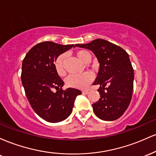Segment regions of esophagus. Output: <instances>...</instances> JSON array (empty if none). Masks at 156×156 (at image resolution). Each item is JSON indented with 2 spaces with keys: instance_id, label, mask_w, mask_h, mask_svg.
I'll return each mask as SVG.
<instances>
[{
  "instance_id": "esophagus-1",
  "label": "esophagus",
  "mask_w": 156,
  "mask_h": 156,
  "mask_svg": "<svg viewBox=\"0 0 156 156\" xmlns=\"http://www.w3.org/2000/svg\"><path fill=\"white\" fill-rule=\"evenodd\" d=\"M83 93V94H89V91L88 90H83V92H82Z\"/></svg>"
}]
</instances>
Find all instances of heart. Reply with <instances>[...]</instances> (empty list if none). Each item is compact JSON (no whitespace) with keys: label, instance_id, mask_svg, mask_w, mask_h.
<instances>
[{"label":"heart","instance_id":"obj_1","mask_svg":"<svg viewBox=\"0 0 156 156\" xmlns=\"http://www.w3.org/2000/svg\"><path fill=\"white\" fill-rule=\"evenodd\" d=\"M77 58L83 63H86L89 58H91V55L89 52L86 51H79L76 53ZM65 58L64 55L62 54L58 55L54 62V67L56 73L59 76H63L65 73L64 68V61ZM93 79L92 75L90 73L86 72L83 74L80 75H71L68 76L66 83L68 87L73 88L84 89Z\"/></svg>","mask_w":156,"mask_h":156}]
</instances>
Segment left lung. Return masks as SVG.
<instances>
[{
  "instance_id": "left-lung-1",
  "label": "left lung",
  "mask_w": 156,
  "mask_h": 156,
  "mask_svg": "<svg viewBox=\"0 0 156 156\" xmlns=\"http://www.w3.org/2000/svg\"><path fill=\"white\" fill-rule=\"evenodd\" d=\"M76 46L92 51L100 64L93 83L100 85L98 91L101 95L92 104L94 114L103 120H116L128 108L133 94L134 74L129 55L119 46L102 39Z\"/></svg>"
}]
</instances>
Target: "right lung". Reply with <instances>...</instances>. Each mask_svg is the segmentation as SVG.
<instances>
[{
  "mask_svg": "<svg viewBox=\"0 0 156 156\" xmlns=\"http://www.w3.org/2000/svg\"><path fill=\"white\" fill-rule=\"evenodd\" d=\"M74 44L62 45L52 42L36 44L23 61L21 80L30 105L36 114L49 122L66 119L72 113L78 89H62L64 81L56 73L54 62ZM55 88L57 91L52 92Z\"/></svg>",
  "mask_w": 156,
  "mask_h": 156,
  "instance_id": "add662e5",
  "label": "right lung"
}]
</instances>
